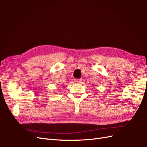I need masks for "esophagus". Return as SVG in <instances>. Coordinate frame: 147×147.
I'll list each match as a JSON object with an SVG mask.
<instances>
[{
	"label": "esophagus",
	"mask_w": 147,
	"mask_h": 147,
	"mask_svg": "<svg viewBox=\"0 0 147 147\" xmlns=\"http://www.w3.org/2000/svg\"><path fill=\"white\" fill-rule=\"evenodd\" d=\"M74 81L76 83H80V82L82 81L81 79H74Z\"/></svg>",
	"instance_id": "obj_1"
}]
</instances>
